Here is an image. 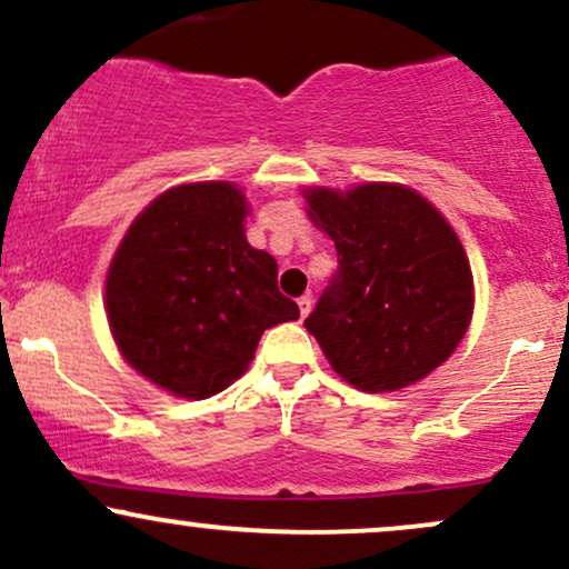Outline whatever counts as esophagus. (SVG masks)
<instances>
[{"instance_id": "obj_1", "label": "esophagus", "mask_w": 569, "mask_h": 569, "mask_svg": "<svg viewBox=\"0 0 569 569\" xmlns=\"http://www.w3.org/2000/svg\"><path fill=\"white\" fill-rule=\"evenodd\" d=\"M312 307V297L310 293H305V297H299V312H302V318H307V312H310Z\"/></svg>"}]
</instances>
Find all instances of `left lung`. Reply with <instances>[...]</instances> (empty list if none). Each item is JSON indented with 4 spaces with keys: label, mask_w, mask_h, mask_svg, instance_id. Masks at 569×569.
Returning <instances> with one entry per match:
<instances>
[{
    "label": "left lung",
    "mask_w": 569,
    "mask_h": 569,
    "mask_svg": "<svg viewBox=\"0 0 569 569\" xmlns=\"http://www.w3.org/2000/svg\"><path fill=\"white\" fill-rule=\"evenodd\" d=\"M302 194L339 257L305 329L352 388L390 393L426 380L473 316L471 264L452 224L420 192L388 181Z\"/></svg>",
    "instance_id": "left-lung-1"
}]
</instances>
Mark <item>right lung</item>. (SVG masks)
Instances as JSON below:
<instances>
[{
  "label": "right lung",
  "mask_w": 569,
  "mask_h": 569,
  "mask_svg": "<svg viewBox=\"0 0 569 569\" xmlns=\"http://www.w3.org/2000/svg\"><path fill=\"white\" fill-rule=\"evenodd\" d=\"M232 181L179 184L128 227L107 272V318L122 358L179 398L217 396L253 361L264 329L297 321L278 262L246 240Z\"/></svg>",
  "instance_id": "right-lung-1"
}]
</instances>
